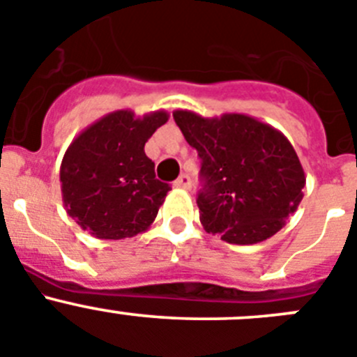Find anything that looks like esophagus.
Here are the masks:
<instances>
[{
	"instance_id": "34e87169",
	"label": "esophagus",
	"mask_w": 357,
	"mask_h": 357,
	"mask_svg": "<svg viewBox=\"0 0 357 357\" xmlns=\"http://www.w3.org/2000/svg\"><path fill=\"white\" fill-rule=\"evenodd\" d=\"M190 185H192V179L188 174H181L174 181V186H178V188H190Z\"/></svg>"
}]
</instances>
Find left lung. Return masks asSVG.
I'll return each mask as SVG.
<instances>
[{
  "label": "left lung",
  "instance_id": "left-lung-1",
  "mask_svg": "<svg viewBox=\"0 0 357 357\" xmlns=\"http://www.w3.org/2000/svg\"><path fill=\"white\" fill-rule=\"evenodd\" d=\"M172 115L201 158L202 227L236 245L274 236L295 213L306 185L290 140L250 115L202 117L190 110Z\"/></svg>",
  "mask_w": 357,
  "mask_h": 357
}]
</instances>
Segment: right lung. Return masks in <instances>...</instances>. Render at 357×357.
I'll return each instance as SVG.
<instances>
[{
	"mask_svg": "<svg viewBox=\"0 0 357 357\" xmlns=\"http://www.w3.org/2000/svg\"><path fill=\"white\" fill-rule=\"evenodd\" d=\"M169 121L165 110L137 117L117 110L82 131L60 165L67 215L101 240L131 238L155 222L171 186L155 176L147 140Z\"/></svg>",
	"mask_w": 357,
	"mask_h": 357,
	"instance_id": "right-lung-1",
	"label": "right lung"
}]
</instances>
